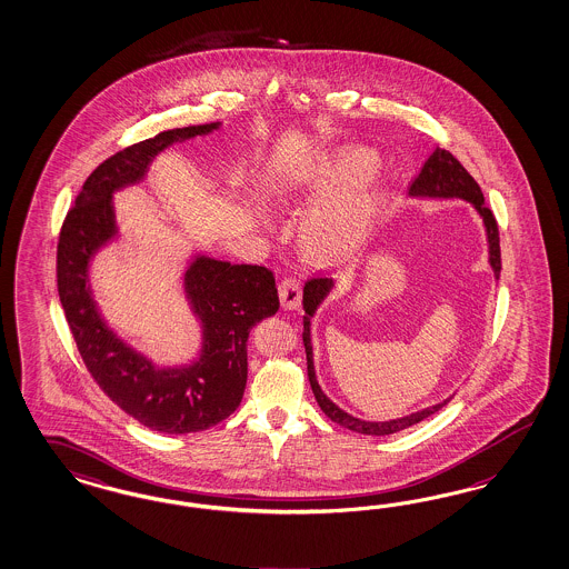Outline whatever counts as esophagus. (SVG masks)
Returning a JSON list of instances; mask_svg holds the SVG:
<instances>
[{
  "mask_svg": "<svg viewBox=\"0 0 569 569\" xmlns=\"http://www.w3.org/2000/svg\"><path fill=\"white\" fill-rule=\"evenodd\" d=\"M278 291H280V303H282V308H301V299H303V282H301V278H282Z\"/></svg>",
  "mask_w": 569,
  "mask_h": 569,
  "instance_id": "34e87169",
  "label": "esophagus"
}]
</instances>
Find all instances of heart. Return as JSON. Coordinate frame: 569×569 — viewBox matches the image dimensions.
Segmentation results:
<instances>
[{
    "label": "heart",
    "mask_w": 569,
    "mask_h": 569,
    "mask_svg": "<svg viewBox=\"0 0 569 569\" xmlns=\"http://www.w3.org/2000/svg\"><path fill=\"white\" fill-rule=\"evenodd\" d=\"M373 156L363 147H342L328 156L311 177V197L328 199L358 184L372 170ZM372 197L330 199L309 211L301 227L309 253L320 260H339L366 243L372 224Z\"/></svg>",
    "instance_id": "obj_1"
}]
</instances>
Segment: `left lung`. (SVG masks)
Segmentation results:
<instances>
[{"instance_id":"8db88e82","label":"left lung","mask_w":569,"mask_h":569,"mask_svg":"<svg viewBox=\"0 0 569 569\" xmlns=\"http://www.w3.org/2000/svg\"><path fill=\"white\" fill-rule=\"evenodd\" d=\"M409 196H428V197H461L466 201H471L476 206V210L480 211V216L485 218L488 232V249H490V266L495 270V274L499 278L501 272V239H499V224L495 213L488 210L485 206V196L480 184L473 180L470 172L461 166V162L455 158L451 151L440 149L437 147L432 151V156L423 162L422 170L416 179L411 180L409 184ZM332 287V278L328 277H313L309 278L303 289V345H306V356H308V378L313 397L318 401L320 409L325 411L326 416L332 422L341 423L345 428L353 430V432H361V435H372V437H387V435H395L399 430H406L413 423L422 422L423 418L437 413L440 407L447 406L451 401L445 399L442 403L437 406L426 407L418 413H411L407 418H399V420H390V422H363L358 420L349 413H345L341 407L335 406L328 397H326L318 380H316V372H313V353H311V339H309V320L313 316L316 308L322 303L328 291Z\"/></svg>"}]
</instances>
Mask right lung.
<instances>
[{"mask_svg": "<svg viewBox=\"0 0 569 569\" xmlns=\"http://www.w3.org/2000/svg\"><path fill=\"white\" fill-rule=\"evenodd\" d=\"M211 129L216 124L163 130L99 163L66 213L58 239V295L87 372L132 420L166 435L208 430L239 407L247 385L249 330L280 308L274 274L263 266L199 258L184 282L203 322L201 358L189 368L156 370L99 318L87 287V266L116 232V189L141 179L163 147Z\"/></svg>", "mask_w": 569, "mask_h": 569, "instance_id": "1", "label": "right lung"}]
</instances>
